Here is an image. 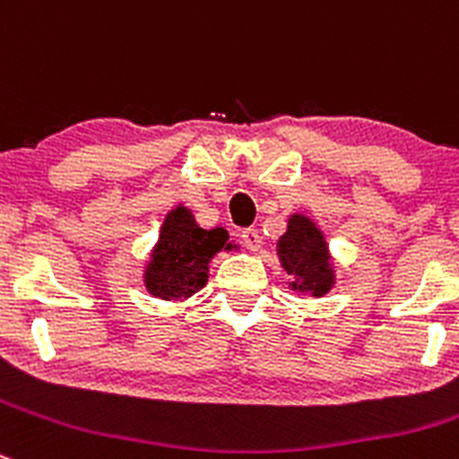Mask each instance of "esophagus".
Instances as JSON below:
<instances>
[{
	"label": "esophagus",
	"instance_id": "34e87169",
	"mask_svg": "<svg viewBox=\"0 0 459 459\" xmlns=\"http://www.w3.org/2000/svg\"><path fill=\"white\" fill-rule=\"evenodd\" d=\"M242 242L249 251H258L260 244H263V238H260V233L255 229H247L242 230Z\"/></svg>",
	"mask_w": 459,
	"mask_h": 459
}]
</instances>
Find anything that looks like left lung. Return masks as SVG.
<instances>
[{
	"mask_svg": "<svg viewBox=\"0 0 459 459\" xmlns=\"http://www.w3.org/2000/svg\"><path fill=\"white\" fill-rule=\"evenodd\" d=\"M278 255L285 272L292 273V290L321 297L333 288V269L324 235L310 220L294 215L288 233L278 239Z\"/></svg>",
	"mask_w": 459,
	"mask_h": 459,
	"instance_id": "1",
	"label": "left lung"
}]
</instances>
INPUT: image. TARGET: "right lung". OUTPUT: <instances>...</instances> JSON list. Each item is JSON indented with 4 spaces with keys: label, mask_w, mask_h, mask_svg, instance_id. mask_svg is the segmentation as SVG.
<instances>
[{
    "label": "right lung",
    "mask_w": 459,
    "mask_h": 459,
    "mask_svg": "<svg viewBox=\"0 0 459 459\" xmlns=\"http://www.w3.org/2000/svg\"><path fill=\"white\" fill-rule=\"evenodd\" d=\"M226 239L224 229H199L190 210L178 205L162 224L152 263L144 272V285L153 297H190L208 281L210 258L224 247L230 249Z\"/></svg>",
    "instance_id": "add662e5"
}]
</instances>
